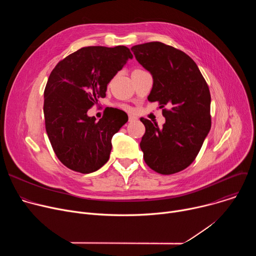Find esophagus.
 <instances>
[{
	"instance_id": "1",
	"label": "esophagus",
	"mask_w": 256,
	"mask_h": 256,
	"mask_svg": "<svg viewBox=\"0 0 256 256\" xmlns=\"http://www.w3.org/2000/svg\"><path fill=\"white\" fill-rule=\"evenodd\" d=\"M136 118H134V116H128V122H134Z\"/></svg>"
}]
</instances>
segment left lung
<instances>
[{"mask_svg": "<svg viewBox=\"0 0 256 256\" xmlns=\"http://www.w3.org/2000/svg\"><path fill=\"white\" fill-rule=\"evenodd\" d=\"M136 60L150 72V102H159L162 128L140 118L146 132L140 142L144 160L154 171L169 175L188 167L210 130V94L194 60L159 42L132 48ZM167 106L170 109L164 107Z\"/></svg>", "mask_w": 256, "mask_h": 256, "instance_id": "8db88e82", "label": "left lung"}]
</instances>
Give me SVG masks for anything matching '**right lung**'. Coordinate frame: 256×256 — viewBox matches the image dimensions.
Returning <instances> with one entry per match:
<instances>
[{
  "label": "right lung",
  "mask_w": 256,
  "mask_h": 256,
  "mask_svg": "<svg viewBox=\"0 0 256 256\" xmlns=\"http://www.w3.org/2000/svg\"><path fill=\"white\" fill-rule=\"evenodd\" d=\"M130 58L124 46H87L52 70L44 89L46 128L56 157L68 168L87 174L108 161L112 138L128 122V114L112 108L96 122L87 112L106 96L107 84Z\"/></svg>",
  "instance_id": "add662e5"
}]
</instances>
